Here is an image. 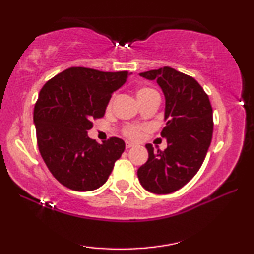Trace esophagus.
Here are the masks:
<instances>
[{"mask_svg": "<svg viewBox=\"0 0 254 254\" xmlns=\"http://www.w3.org/2000/svg\"><path fill=\"white\" fill-rule=\"evenodd\" d=\"M131 147H134V143H131V142H126V149H129Z\"/></svg>", "mask_w": 254, "mask_h": 254, "instance_id": "1", "label": "esophagus"}]
</instances>
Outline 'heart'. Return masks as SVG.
<instances>
[{
    "label": "heart",
    "instance_id": "1",
    "mask_svg": "<svg viewBox=\"0 0 254 254\" xmlns=\"http://www.w3.org/2000/svg\"><path fill=\"white\" fill-rule=\"evenodd\" d=\"M156 92L154 89H150V88H142L137 91V99L141 100L145 98V97H149L151 95H156ZM111 104H112V102L110 103V106ZM144 127L142 126H137V125H128V126H126L124 128L123 133L125 136L129 137V138H133V140H137L138 137L141 136L142 131H143Z\"/></svg>",
    "mask_w": 254,
    "mask_h": 254
}]
</instances>
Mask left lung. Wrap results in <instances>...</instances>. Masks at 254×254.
Wrapping results in <instances>:
<instances>
[{
    "mask_svg": "<svg viewBox=\"0 0 254 254\" xmlns=\"http://www.w3.org/2000/svg\"><path fill=\"white\" fill-rule=\"evenodd\" d=\"M156 79L165 96L166 138L164 151L145 144L148 161L137 170L141 185L155 194L176 192L186 185L202 165L213 136V109L199 83L171 67L141 72Z\"/></svg>",
    "mask_w": 254,
    "mask_h": 254,
    "instance_id": "1",
    "label": "left lung"
}]
</instances>
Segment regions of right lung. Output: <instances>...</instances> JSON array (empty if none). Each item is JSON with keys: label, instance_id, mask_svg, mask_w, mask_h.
I'll list each match as a JSON object with an SVG mask.
<instances>
[{"label": "right lung", "instance_id": "right-lung-1", "mask_svg": "<svg viewBox=\"0 0 254 254\" xmlns=\"http://www.w3.org/2000/svg\"><path fill=\"white\" fill-rule=\"evenodd\" d=\"M128 76V71L71 67L40 90L33 111L38 148L48 170L64 186L86 192L109 178L125 142L110 137L99 144L88 136V130L93 119L104 117L112 93Z\"/></svg>", "mask_w": 254, "mask_h": 254}]
</instances>
